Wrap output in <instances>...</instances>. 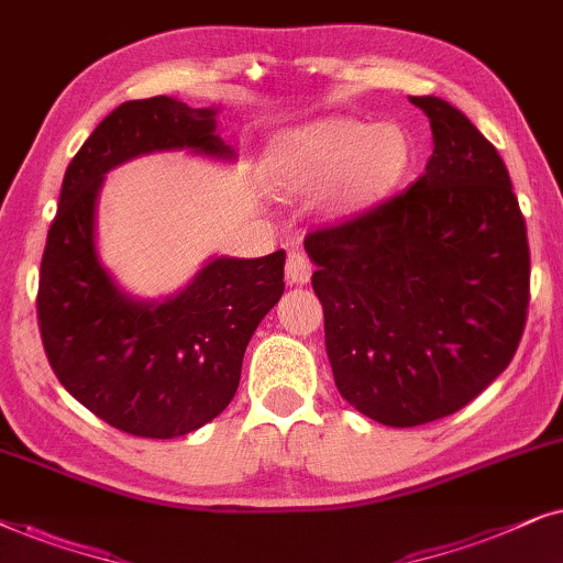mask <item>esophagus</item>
<instances>
[{
  "instance_id": "obj_1",
  "label": "esophagus",
  "mask_w": 563,
  "mask_h": 563,
  "mask_svg": "<svg viewBox=\"0 0 563 563\" xmlns=\"http://www.w3.org/2000/svg\"><path fill=\"white\" fill-rule=\"evenodd\" d=\"M311 262L306 257L303 252L298 250H290L288 252V260H286V277L290 283H296V286H303V283H309L311 277Z\"/></svg>"
}]
</instances>
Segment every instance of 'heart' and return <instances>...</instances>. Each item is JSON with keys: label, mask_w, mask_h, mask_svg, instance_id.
I'll return each instance as SVG.
<instances>
[{"label": "heart", "mask_w": 563, "mask_h": 563, "mask_svg": "<svg viewBox=\"0 0 563 563\" xmlns=\"http://www.w3.org/2000/svg\"><path fill=\"white\" fill-rule=\"evenodd\" d=\"M411 162L409 136L399 125L355 118H327L290 131L273 152L277 183L288 190H313L334 175L347 203H365L399 183Z\"/></svg>", "instance_id": "b5f03b06"}]
</instances>
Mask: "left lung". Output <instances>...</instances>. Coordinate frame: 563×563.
<instances>
[{
	"mask_svg": "<svg viewBox=\"0 0 563 563\" xmlns=\"http://www.w3.org/2000/svg\"><path fill=\"white\" fill-rule=\"evenodd\" d=\"M434 148L407 190L306 234L334 384L365 417L417 427L474 401L515 357L530 303L507 167L440 97H411Z\"/></svg>",
	"mask_w": 563,
	"mask_h": 563,
	"instance_id": "left-lung-1",
	"label": "left lung"
}]
</instances>
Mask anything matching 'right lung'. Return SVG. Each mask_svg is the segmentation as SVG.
Returning <instances> with one entry per match:
<instances>
[{"label":"right lung","mask_w":563,"mask_h":563,"mask_svg":"<svg viewBox=\"0 0 563 563\" xmlns=\"http://www.w3.org/2000/svg\"><path fill=\"white\" fill-rule=\"evenodd\" d=\"M231 156L213 108L172 97L131 100L110 112L64 175L41 260L37 327L56 378L120 432L169 440L219 417L234 399L244 350L283 296L286 252L221 257L164 303H141L112 286L95 250L102 175L159 148Z\"/></svg>","instance_id":"1"}]
</instances>
